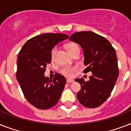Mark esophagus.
I'll use <instances>...</instances> for the list:
<instances>
[{
  "mask_svg": "<svg viewBox=\"0 0 131 131\" xmlns=\"http://www.w3.org/2000/svg\"><path fill=\"white\" fill-rule=\"evenodd\" d=\"M67 83H72V82H73V80H71V79H67Z\"/></svg>",
  "mask_w": 131,
  "mask_h": 131,
  "instance_id": "obj_1",
  "label": "esophagus"
}]
</instances>
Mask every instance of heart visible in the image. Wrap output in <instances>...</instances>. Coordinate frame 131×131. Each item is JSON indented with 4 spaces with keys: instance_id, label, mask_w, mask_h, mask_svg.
I'll return each instance as SVG.
<instances>
[{
    "instance_id": "obj_1",
    "label": "heart",
    "mask_w": 131,
    "mask_h": 131,
    "mask_svg": "<svg viewBox=\"0 0 131 131\" xmlns=\"http://www.w3.org/2000/svg\"><path fill=\"white\" fill-rule=\"evenodd\" d=\"M66 48L67 49V51H69V53L72 55L73 53L78 49H80V47L78 45L75 43H68L66 45ZM57 51V47H53L52 50L51 51V57L53 59L54 56L56 55V53ZM77 67H70V66H66V67H63L62 68L60 69V73L62 75L67 77H72L74 75V73L77 71Z\"/></svg>"
}]
</instances>
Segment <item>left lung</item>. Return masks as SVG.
<instances>
[{
	"label": "left lung",
	"mask_w": 131,
	"mask_h": 131,
	"mask_svg": "<svg viewBox=\"0 0 131 131\" xmlns=\"http://www.w3.org/2000/svg\"><path fill=\"white\" fill-rule=\"evenodd\" d=\"M69 39L84 49V73H92L87 82L75 80L81 85L78 101L86 107H98L110 96L119 75L116 50L107 39L91 31L75 32Z\"/></svg>",
	"instance_id": "left-lung-1"
}]
</instances>
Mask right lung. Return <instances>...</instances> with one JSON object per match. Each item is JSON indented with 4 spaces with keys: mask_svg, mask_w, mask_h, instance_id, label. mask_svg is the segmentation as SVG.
<instances>
[{
    "mask_svg": "<svg viewBox=\"0 0 131 131\" xmlns=\"http://www.w3.org/2000/svg\"><path fill=\"white\" fill-rule=\"evenodd\" d=\"M69 38L62 33H45L30 39L19 51L16 78L28 101L39 110H47L58 103L66 84L63 75L56 73L53 80L44 75L51 61V49Z\"/></svg>",
    "mask_w": 131,
    "mask_h": 131,
    "instance_id": "obj_1",
    "label": "right lung"
}]
</instances>
